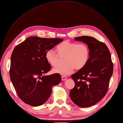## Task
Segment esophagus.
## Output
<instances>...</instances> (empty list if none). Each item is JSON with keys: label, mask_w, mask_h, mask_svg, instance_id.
<instances>
[{"label": "esophagus", "mask_w": 123, "mask_h": 123, "mask_svg": "<svg viewBox=\"0 0 123 123\" xmlns=\"http://www.w3.org/2000/svg\"><path fill=\"white\" fill-rule=\"evenodd\" d=\"M61 78H62V81H65V80H67V77H65V76H62L61 77Z\"/></svg>", "instance_id": "1"}]
</instances>
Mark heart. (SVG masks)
Here are the masks:
<instances>
[{"instance_id":"heart-1","label":"heart","mask_w":123,"mask_h":123,"mask_svg":"<svg viewBox=\"0 0 123 123\" xmlns=\"http://www.w3.org/2000/svg\"><path fill=\"white\" fill-rule=\"evenodd\" d=\"M57 54L52 50H48L45 58L47 62L54 68L58 67L61 59H64V65L53 70L56 73L67 76L72 73L74 68L81 70L86 65L90 57V50L84 43L65 41L56 48Z\"/></svg>"}]
</instances>
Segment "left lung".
<instances>
[{
  "label": "left lung",
  "instance_id": "1",
  "mask_svg": "<svg viewBox=\"0 0 123 123\" xmlns=\"http://www.w3.org/2000/svg\"><path fill=\"white\" fill-rule=\"evenodd\" d=\"M86 43L90 57L85 66L71 77L75 83L70 92L73 102L81 107L95 105L106 95L113 72L111 55L106 45L89 36L74 38Z\"/></svg>",
  "mask_w": 123,
  "mask_h": 123
}]
</instances>
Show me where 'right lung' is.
Listing matches in <instances>:
<instances>
[{"label": "right lung", "instance_id": "1", "mask_svg": "<svg viewBox=\"0 0 123 123\" xmlns=\"http://www.w3.org/2000/svg\"><path fill=\"white\" fill-rule=\"evenodd\" d=\"M62 41L60 38L30 37L14 48L10 78L19 98L25 103L33 106L42 105L50 98L52 87L61 82L58 73L44 74L51 69L45 53Z\"/></svg>", "mask_w": 123, "mask_h": 123}]
</instances>
